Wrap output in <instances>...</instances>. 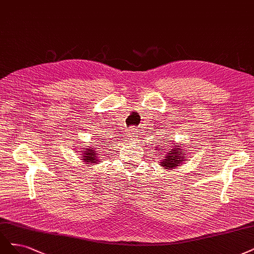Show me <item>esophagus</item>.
<instances>
[{
    "mask_svg": "<svg viewBox=\"0 0 254 254\" xmlns=\"http://www.w3.org/2000/svg\"><path fill=\"white\" fill-rule=\"evenodd\" d=\"M136 129L134 128V127H130L129 128V130L127 131V138H130L131 141H132V139H134L135 137H136Z\"/></svg>",
    "mask_w": 254,
    "mask_h": 254,
    "instance_id": "1",
    "label": "esophagus"
}]
</instances>
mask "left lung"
Returning a JSON list of instances; mask_svg holds the SVG:
<instances>
[{
	"label": "left lung",
	"instance_id": "8db88e82",
	"mask_svg": "<svg viewBox=\"0 0 254 254\" xmlns=\"http://www.w3.org/2000/svg\"><path fill=\"white\" fill-rule=\"evenodd\" d=\"M168 138H165L160 143L161 145H157V149H159L160 156H163V160L161 161V165L164 169H174V167L180 166L182 161L186 160V154L184 151V147L176 145L174 143H168Z\"/></svg>",
	"mask_w": 254,
	"mask_h": 254
}]
</instances>
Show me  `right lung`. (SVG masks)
<instances>
[{
    "instance_id": "obj_1",
    "label": "right lung",
    "mask_w": 254,
    "mask_h": 254,
    "mask_svg": "<svg viewBox=\"0 0 254 254\" xmlns=\"http://www.w3.org/2000/svg\"><path fill=\"white\" fill-rule=\"evenodd\" d=\"M92 147H89V148H85V150H83V160L86 162V163H89V164H92V163H95L97 164L98 162V153L97 151H95V149H92Z\"/></svg>"
}]
</instances>
